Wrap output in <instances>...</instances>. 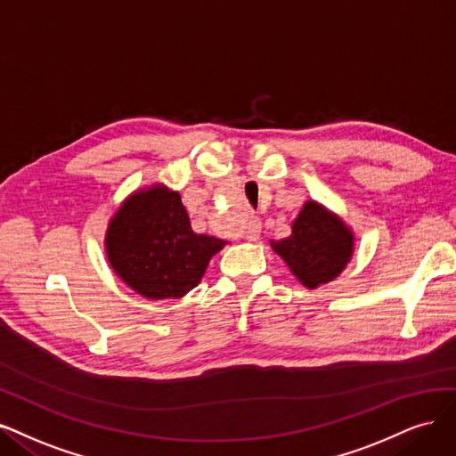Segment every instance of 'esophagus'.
I'll return each instance as SVG.
<instances>
[{
    "label": "esophagus",
    "instance_id": "1",
    "mask_svg": "<svg viewBox=\"0 0 456 456\" xmlns=\"http://www.w3.org/2000/svg\"><path fill=\"white\" fill-rule=\"evenodd\" d=\"M259 234H261V222H259V217H252L248 222V227H246V239L249 240V242H256L257 239H259Z\"/></svg>",
    "mask_w": 456,
    "mask_h": 456
}]
</instances>
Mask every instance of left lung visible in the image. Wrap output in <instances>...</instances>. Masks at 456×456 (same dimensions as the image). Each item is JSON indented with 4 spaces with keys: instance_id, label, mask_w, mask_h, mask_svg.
Listing matches in <instances>:
<instances>
[{
    "instance_id": "8db88e82",
    "label": "left lung",
    "mask_w": 456,
    "mask_h": 456,
    "mask_svg": "<svg viewBox=\"0 0 456 456\" xmlns=\"http://www.w3.org/2000/svg\"><path fill=\"white\" fill-rule=\"evenodd\" d=\"M271 246L297 281L314 289L343 273L354 252V234L339 216L308 200L291 224L289 237L271 240Z\"/></svg>"
}]
</instances>
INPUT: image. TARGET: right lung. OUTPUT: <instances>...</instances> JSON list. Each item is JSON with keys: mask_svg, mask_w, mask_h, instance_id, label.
<instances>
[{"mask_svg": "<svg viewBox=\"0 0 456 456\" xmlns=\"http://www.w3.org/2000/svg\"><path fill=\"white\" fill-rule=\"evenodd\" d=\"M225 244L191 229L180 193L160 183L132 193L106 231L113 273L148 299L183 297Z\"/></svg>", "mask_w": 456, "mask_h": 456, "instance_id": "add662e5", "label": "right lung"}]
</instances>
